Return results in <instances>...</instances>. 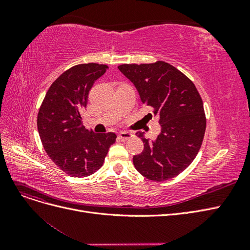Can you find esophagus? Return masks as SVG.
I'll list each match as a JSON object with an SVG mask.
<instances>
[{
	"mask_svg": "<svg viewBox=\"0 0 250 250\" xmlns=\"http://www.w3.org/2000/svg\"><path fill=\"white\" fill-rule=\"evenodd\" d=\"M132 137H133V134H132L131 132H128V131L120 132V134H119V139H120L121 141H123V142H125V141H127V140H129V139L132 138Z\"/></svg>",
	"mask_w": 250,
	"mask_h": 250,
	"instance_id": "1",
	"label": "esophagus"
}]
</instances>
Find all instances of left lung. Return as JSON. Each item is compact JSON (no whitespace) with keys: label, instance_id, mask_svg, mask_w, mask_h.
I'll return each mask as SVG.
<instances>
[{"label":"left lung","instance_id":"obj_1","mask_svg":"<svg viewBox=\"0 0 250 250\" xmlns=\"http://www.w3.org/2000/svg\"><path fill=\"white\" fill-rule=\"evenodd\" d=\"M118 69L137 87L142 103L160 117L155 141L144 138L142 153L133 165L144 177L164 181L177 176L192 164L201 147L207 127L203 102L194 83L168 62L121 64Z\"/></svg>","mask_w":250,"mask_h":250}]
</instances>
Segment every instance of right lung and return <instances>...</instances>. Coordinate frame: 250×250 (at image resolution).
I'll list each match as a JSON object with an SVG mask.
<instances>
[{
	"label": "right lung",
	"instance_id": "right-lung-1",
	"mask_svg": "<svg viewBox=\"0 0 250 250\" xmlns=\"http://www.w3.org/2000/svg\"><path fill=\"white\" fill-rule=\"evenodd\" d=\"M107 69L94 62L72 66L52 83L40 107L37 129L43 149L69 176L86 177L99 170L116 142L113 132L94 133L81 123L89 90Z\"/></svg>",
	"mask_w": 250,
	"mask_h": 250
}]
</instances>
